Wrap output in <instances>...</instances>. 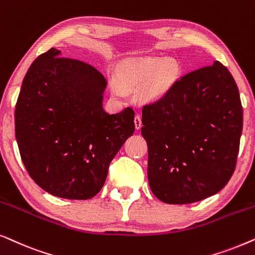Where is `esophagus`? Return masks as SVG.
Returning a JSON list of instances; mask_svg holds the SVG:
<instances>
[{
	"instance_id": "1",
	"label": "esophagus",
	"mask_w": 255,
	"mask_h": 255,
	"mask_svg": "<svg viewBox=\"0 0 255 255\" xmlns=\"http://www.w3.org/2000/svg\"><path fill=\"white\" fill-rule=\"evenodd\" d=\"M134 127H135V128H137V130H139V128L142 127L141 117L139 116V115H135V117H134Z\"/></svg>"
}]
</instances>
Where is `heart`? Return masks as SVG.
Returning <instances> with one entry per match:
<instances>
[{
  "instance_id": "1",
  "label": "heart",
  "mask_w": 255,
  "mask_h": 255,
  "mask_svg": "<svg viewBox=\"0 0 255 255\" xmlns=\"http://www.w3.org/2000/svg\"><path fill=\"white\" fill-rule=\"evenodd\" d=\"M179 74V66L174 60L159 55H147L132 59L123 65L117 74L118 82L128 89L138 88L147 83L144 95L147 100L155 101L168 92Z\"/></svg>"
}]
</instances>
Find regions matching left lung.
I'll return each instance as SVG.
<instances>
[{"label": "left lung", "mask_w": 255, "mask_h": 255, "mask_svg": "<svg viewBox=\"0 0 255 255\" xmlns=\"http://www.w3.org/2000/svg\"><path fill=\"white\" fill-rule=\"evenodd\" d=\"M152 193L168 204L217 194L235 172L243 131L238 87L219 61L190 72L142 108Z\"/></svg>", "instance_id": "left-lung-1"}]
</instances>
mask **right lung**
<instances>
[{"label": "right lung", "instance_id": "add662e5", "mask_svg": "<svg viewBox=\"0 0 255 255\" xmlns=\"http://www.w3.org/2000/svg\"><path fill=\"white\" fill-rule=\"evenodd\" d=\"M51 48L30 66L15 110L20 158L32 180L53 196L88 200L134 132V111L103 109L107 80L86 62Z\"/></svg>", "mask_w": 255, "mask_h": 255}]
</instances>
